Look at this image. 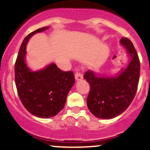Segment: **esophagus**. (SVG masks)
<instances>
[{
    "label": "esophagus",
    "instance_id": "esophagus-1",
    "mask_svg": "<svg viewBox=\"0 0 150 150\" xmlns=\"http://www.w3.org/2000/svg\"><path fill=\"white\" fill-rule=\"evenodd\" d=\"M75 79L76 81H80V80H81L83 79V75L80 72L76 71L75 74Z\"/></svg>",
    "mask_w": 150,
    "mask_h": 150
}]
</instances>
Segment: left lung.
<instances>
[{"label": "left lung", "instance_id": "obj_1", "mask_svg": "<svg viewBox=\"0 0 150 150\" xmlns=\"http://www.w3.org/2000/svg\"><path fill=\"white\" fill-rule=\"evenodd\" d=\"M120 43L131 56L125 70L111 77L98 76L90 70L83 76L90 85L88 108L97 118L110 120L119 116L128 108L137 93L140 74L138 54L129 38H122Z\"/></svg>", "mask_w": 150, "mask_h": 150}]
</instances>
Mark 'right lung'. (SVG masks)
I'll return each mask as SVG.
<instances>
[{"label":"right lung","mask_w":150,"mask_h":150,"mask_svg":"<svg viewBox=\"0 0 150 150\" xmlns=\"http://www.w3.org/2000/svg\"><path fill=\"white\" fill-rule=\"evenodd\" d=\"M48 28H38L24 38L15 64V81L19 98L28 112L40 118L53 117L62 110L75 82L71 71H63L54 63L37 71H32L27 67L25 57L28 40L35 33Z\"/></svg>","instance_id":"1"}]
</instances>
